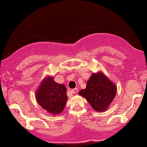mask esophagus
Wrapping results in <instances>:
<instances>
[{
    "mask_svg": "<svg viewBox=\"0 0 147 147\" xmlns=\"http://www.w3.org/2000/svg\"><path fill=\"white\" fill-rule=\"evenodd\" d=\"M71 93H76L78 92V89L77 88H74V89L71 90Z\"/></svg>",
    "mask_w": 147,
    "mask_h": 147,
    "instance_id": "34e87169",
    "label": "esophagus"
}]
</instances>
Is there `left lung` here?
<instances>
[{
    "label": "left lung",
    "instance_id": "left-lung-1",
    "mask_svg": "<svg viewBox=\"0 0 147 147\" xmlns=\"http://www.w3.org/2000/svg\"><path fill=\"white\" fill-rule=\"evenodd\" d=\"M116 90L115 84L99 71L91 75L86 88L81 90L79 94L86 98L96 111L103 112L114 99Z\"/></svg>",
    "mask_w": 147,
    "mask_h": 147
}]
</instances>
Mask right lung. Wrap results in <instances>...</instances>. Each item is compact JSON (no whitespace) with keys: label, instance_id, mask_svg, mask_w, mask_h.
I'll return each mask as SVG.
<instances>
[{"label":"right lung","instance_id":"add662e5","mask_svg":"<svg viewBox=\"0 0 147 147\" xmlns=\"http://www.w3.org/2000/svg\"><path fill=\"white\" fill-rule=\"evenodd\" d=\"M67 88L62 84L54 82V78L48 76L40 84L36 92L39 105L49 113L57 115L64 110L67 100Z\"/></svg>","mask_w":147,"mask_h":147}]
</instances>
